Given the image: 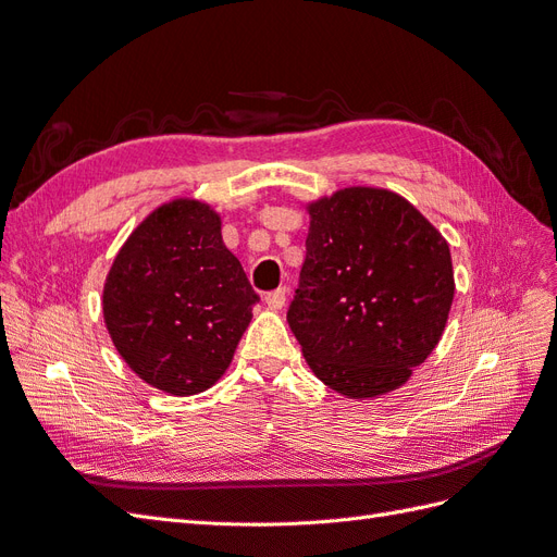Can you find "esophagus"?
<instances>
[{
  "label": "esophagus",
  "instance_id": "1",
  "mask_svg": "<svg viewBox=\"0 0 557 557\" xmlns=\"http://www.w3.org/2000/svg\"><path fill=\"white\" fill-rule=\"evenodd\" d=\"M285 288H278V290H274V293H269L267 297H264V301H267V307L272 309V311H278V309H283L285 307Z\"/></svg>",
  "mask_w": 557,
  "mask_h": 557
}]
</instances>
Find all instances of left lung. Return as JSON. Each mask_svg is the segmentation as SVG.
<instances>
[{
  "instance_id": "left-lung-1",
  "label": "left lung",
  "mask_w": 557,
  "mask_h": 557,
  "mask_svg": "<svg viewBox=\"0 0 557 557\" xmlns=\"http://www.w3.org/2000/svg\"><path fill=\"white\" fill-rule=\"evenodd\" d=\"M288 325L311 372L350 399L407 383L440 344L455 295L448 242L411 201L352 185L309 201Z\"/></svg>"
}]
</instances>
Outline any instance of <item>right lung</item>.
<instances>
[{"label": "right lung", "mask_w": 557, "mask_h": 557, "mask_svg": "<svg viewBox=\"0 0 557 557\" xmlns=\"http://www.w3.org/2000/svg\"><path fill=\"white\" fill-rule=\"evenodd\" d=\"M221 227L207 201H164L132 230L104 281L115 350L141 381L174 397L205 393L227 372L260 301Z\"/></svg>", "instance_id": "1"}]
</instances>
